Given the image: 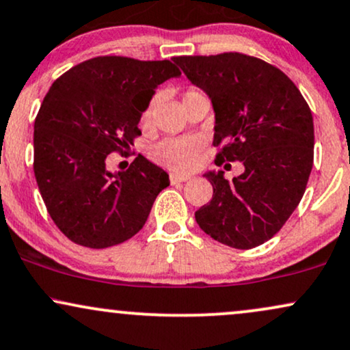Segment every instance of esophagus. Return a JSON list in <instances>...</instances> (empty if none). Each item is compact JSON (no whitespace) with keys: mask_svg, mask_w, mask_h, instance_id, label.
Here are the masks:
<instances>
[{"mask_svg":"<svg viewBox=\"0 0 350 350\" xmlns=\"http://www.w3.org/2000/svg\"><path fill=\"white\" fill-rule=\"evenodd\" d=\"M170 179L172 184H178V183H186V180L191 179V176H186V174H178V172H171L170 174Z\"/></svg>","mask_w":350,"mask_h":350,"instance_id":"esophagus-1","label":"esophagus"}]
</instances>
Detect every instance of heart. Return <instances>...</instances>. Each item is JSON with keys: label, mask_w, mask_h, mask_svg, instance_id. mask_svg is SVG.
Returning a JSON list of instances; mask_svg holds the SVG:
<instances>
[{"label": "heart", "mask_w": 350, "mask_h": 350, "mask_svg": "<svg viewBox=\"0 0 350 350\" xmlns=\"http://www.w3.org/2000/svg\"><path fill=\"white\" fill-rule=\"evenodd\" d=\"M202 94L200 90L197 88H187L184 92V100L193 96ZM157 107V96L150 99L146 107L143 109L140 117V125L143 129H150L153 124V113ZM202 151V143L197 138L184 137V138H164L151 148V158L154 159L161 166L170 167L174 171H191L196 167L199 161Z\"/></svg>", "instance_id": "heart-1"}]
</instances>
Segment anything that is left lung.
Instances as JSON below:
<instances>
[{"label": "left lung", "instance_id": "8db88e82", "mask_svg": "<svg viewBox=\"0 0 350 350\" xmlns=\"http://www.w3.org/2000/svg\"><path fill=\"white\" fill-rule=\"evenodd\" d=\"M172 60L212 99L217 166L225 161L244 166L233 180L223 178V171L205 174L213 197L197 210L196 220L226 246H259L285 225L308 184L314 154L308 103L284 71L251 55Z\"/></svg>", "mask_w": 350, "mask_h": 350}]
</instances>
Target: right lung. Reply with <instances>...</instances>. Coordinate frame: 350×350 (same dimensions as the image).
Segmentation results:
<instances>
[{"mask_svg":"<svg viewBox=\"0 0 350 350\" xmlns=\"http://www.w3.org/2000/svg\"><path fill=\"white\" fill-rule=\"evenodd\" d=\"M180 70L170 60L103 55L53 81L33 122V174L58 230L92 250L127 241L143 228L170 178L138 154L127 171L106 170L140 135L154 88Z\"/></svg>","mask_w":350,"mask_h":350,"instance_id":"obj_1","label":"right lung"}]
</instances>
